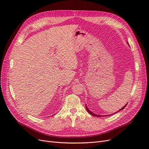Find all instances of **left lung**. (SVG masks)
<instances>
[{"mask_svg":"<svg viewBox=\"0 0 149 149\" xmlns=\"http://www.w3.org/2000/svg\"><path fill=\"white\" fill-rule=\"evenodd\" d=\"M127 44L129 45V43H127ZM127 103L123 107H122L120 109H119L118 111H117L116 112H114V114H116V113H117V112H119L120 111H121V110H123V109H124V108H125V107L127 106ZM86 110H87V111H88V112L89 114H91L93 116H95V117H102V116H111V115H112V114H109V115H97V114H94V113H93V112H91V111H90L89 109H88V107H87V106L86 105Z\"/></svg>","mask_w":149,"mask_h":149,"instance_id":"obj_1","label":"left lung"}]
</instances>
